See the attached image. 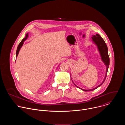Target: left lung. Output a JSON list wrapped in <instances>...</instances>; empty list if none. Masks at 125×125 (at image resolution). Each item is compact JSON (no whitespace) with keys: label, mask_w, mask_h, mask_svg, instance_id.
<instances>
[{"label":"left lung","mask_w":125,"mask_h":125,"mask_svg":"<svg viewBox=\"0 0 125 125\" xmlns=\"http://www.w3.org/2000/svg\"><path fill=\"white\" fill-rule=\"evenodd\" d=\"M92 38L93 39V40L94 42L97 45V46L98 47V50L99 51V52L100 53V55H101V59H102V61L104 62V63H105V65L106 66V72L105 77L103 81L102 82V83L100 85H99L98 86H97L95 88H94V89H92V90H83V89L80 88L78 87V86H77V87L81 89V90H82L83 91H85V92L94 91V90H95L96 88H97V87H98L99 86H100L101 85H102L103 84V83H104V81L106 79L107 74V72H108V68H109V62H110L109 57V55H108L107 46V45H106V43L103 40V39L100 36V35H99L98 34H96V35H94L93 37H92Z\"/></svg>","instance_id":"obj_1"}]
</instances>
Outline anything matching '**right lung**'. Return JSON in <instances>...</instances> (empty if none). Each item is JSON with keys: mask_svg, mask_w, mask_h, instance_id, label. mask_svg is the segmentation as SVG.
Instances as JSON below:
<instances>
[{"mask_svg": "<svg viewBox=\"0 0 125 125\" xmlns=\"http://www.w3.org/2000/svg\"><path fill=\"white\" fill-rule=\"evenodd\" d=\"M28 37V33L26 34V37H25L24 39H23L22 40V41L21 42L19 43V44L18 45V47H17V51H16V57L18 56V54L19 50H20V48H21L22 46L23 45V43H24V42L27 39Z\"/></svg>", "mask_w": 125, "mask_h": 125, "instance_id": "1", "label": "right lung"}]
</instances>
